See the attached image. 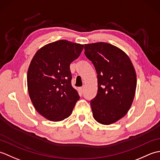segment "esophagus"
Masks as SVG:
<instances>
[{
	"label": "esophagus",
	"instance_id": "obj_1",
	"mask_svg": "<svg viewBox=\"0 0 160 160\" xmlns=\"http://www.w3.org/2000/svg\"><path fill=\"white\" fill-rule=\"evenodd\" d=\"M79 91H80V92L81 93H82L84 92V87H80V88H79Z\"/></svg>",
	"mask_w": 160,
	"mask_h": 160
}]
</instances>
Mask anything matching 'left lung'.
Wrapping results in <instances>:
<instances>
[{
	"label": "left lung",
	"instance_id": "obj_1",
	"mask_svg": "<svg viewBox=\"0 0 160 160\" xmlns=\"http://www.w3.org/2000/svg\"><path fill=\"white\" fill-rule=\"evenodd\" d=\"M84 53L98 73L97 96L91 100L93 116L104 125L115 123L128 113L137 86L134 67L122 49L107 42L84 45Z\"/></svg>",
	"mask_w": 160,
	"mask_h": 160
}]
</instances>
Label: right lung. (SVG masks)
Masks as SVG:
<instances>
[{"label":"right lung","instance_id":"obj_1","mask_svg":"<svg viewBox=\"0 0 160 160\" xmlns=\"http://www.w3.org/2000/svg\"><path fill=\"white\" fill-rule=\"evenodd\" d=\"M84 45L60 40L40 48L30 62L28 89L33 107L47 120L69 117L80 96L71 85L70 64L80 56Z\"/></svg>","mask_w":160,"mask_h":160}]
</instances>
